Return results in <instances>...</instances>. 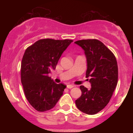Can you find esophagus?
Segmentation results:
<instances>
[{"mask_svg":"<svg viewBox=\"0 0 133 133\" xmlns=\"http://www.w3.org/2000/svg\"><path fill=\"white\" fill-rule=\"evenodd\" d=\"M74 85H66V87H67V89H72V88H73L74 87Z\"/></svg>","mask_w":133,"mask_h":133,"instance_id":"34e87169","label":"esophagus"}]
</instances>
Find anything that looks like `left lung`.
Wrapping results in <instances>:
<instances>
[{"instance_id":"obj_1","label":"left lung","mask_w":133,"mask_h":133,"mask_svg":"<svg viewBox=\"0 0 133 133\" xmlns=\"http://www.w3.org/2000/svg\"><path fill=\"white\" fill-rule=\"evenodd\" d=\"M74 43L85 51L87 61L86 77H90L91 83L89 90L80 86L82 93L76 100V105L79 111L92 115L105 107L115 90L118 77L116 59L99 40L83 39Z\"/></svg>"}]
</instances>
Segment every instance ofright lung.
<instances>
[{
  "mask_svg": "<svg viewBox=\"0 0 133 133\" xmlns=\"http://www.w3.org/2000/svg\"><path fill=\"white\" fill-rule=\"evenodd\" d=\"M72 40L40 39L26 48L21 62V83L30 104L39 112L55 107L66 88L49 77Z\"/></svg>",
  "mask_w": 133,
  "mask_h": 133,
  "instance_id": "right-lung-1",
  "label": "right lung"
}]
</instances>
